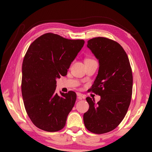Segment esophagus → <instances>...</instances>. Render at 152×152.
I'll return each mask as SVG.
<instances>
[{
    "instance_id": "34e87169",
    "label": "esophagus",
    "mask_w": 152,
    "mask_h": 152,
    "mask_svg": "<svg viewBox=\"0 0 152 152\" xmlns=\"http://www.w3.org/2000/svg\"><path fill=\"white\" fill-rule=\"evenodd\" d=\"M77 96H78V99H85V96L83 94L80 93V92H77Z\"/></svg>"
}]
</instances>
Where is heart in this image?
Returning <instances> with one entry per match:
<instances>
[{
  "instance_id": "obj_1",
  "label": "heart",
  "mask_w": 152,
  "mask_h": 152,
  "mask_svg": "<svg viewBox=\"0 0 152 152\" xmlns=\"http://www.w3.org/2000/svg\"><path fill=\"white\" fill-rule=\"evenodd\" d=\"M87 60H89V59H87Z\"/></svg>"
}]
</instances>
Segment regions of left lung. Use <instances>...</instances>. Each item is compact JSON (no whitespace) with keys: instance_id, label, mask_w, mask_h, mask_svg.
<instances>
[{"instance_id":"obj_1","label":"left lung","mask_w":152,"mask_h":152,"mask_svg":"<svg viewBox=\"0 0 152 152\" xmlns=\"http://www.w3.org/2000/svg\"><path fill=\"white\" fill-rule=\"evenodd\" d=\"M87 43L99 62L98 75L88 91L101 96V100L95 102L86 98L89 109L84 114V123L89 132L102 134L115 129L127 112L132 95V70L127 53L115 41L99 37Z\"/></svg>"}]
</instances>
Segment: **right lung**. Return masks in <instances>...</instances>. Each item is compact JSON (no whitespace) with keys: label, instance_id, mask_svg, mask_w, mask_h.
<instances>
[{"label":"right lung","instance_id":"obj_1","mask_svg":"<svg viewBox=\"0 0 152 152\" xmlns=\"http://www.w3.org/2000/svg\"><path fill=\"white\" fill-rule=\"evenodd\" d=\"M84 44L83 39H68L48 33L27 50L22 65V96L28 116L40 129L55 132L65 126L76 94L70 91L58 95L56 79L66 75Z\"/></svg>","mask_w":152,"mask_h":152}]
</instances>
